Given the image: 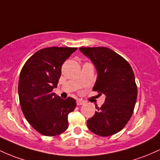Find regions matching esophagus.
<instances>
[{
	"label": "esophagus",
	"instance_id": "34e87169",
	"mask_svg": "<svg viewBox=\"0 0 160 160\" xmlns=\"http://www.w3.org/2000/svg\"><path fill=\"white\" fill-rule=\"evenodd\" d=\"M76 103H77V105L78 106H81V105H83L84 103H85V101H84V100H76Z\"/></svg>",
	"mask_w": 160,
	"mask_h": 160
}]
</instances>
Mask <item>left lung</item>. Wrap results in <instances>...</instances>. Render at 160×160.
Here are the masks:
<instances>
[{"label": "left lung", "instance_id": "obj_1", "mask_svg": "<svg viewBox=\"0 0 160 160\" xmlns=\"http://www.w3.org/2000/svg\"><path fill=\"white\" fill-rule=\"evenodd\" d=\"M96 66L98 78L93 91L106 95L100 107L96 106L94 116L87 121L95 134L107 137L126 125L133 114L138 96L134 72L128 61L105 47L80 48Z\"/></svg>", "mask_w": 160, "mask_h": 160}]
</instances>
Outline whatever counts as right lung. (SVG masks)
Instances as JSON below:
<instances>
[{
    "label": "right lung",
    "instance_id": "1",
    "mask_svg": "<svg viewBox=\"0 0 160 160\" xmlns=\"http://www.w3.org/2000/svg\"><path fill=\"white\" fill-rule=\"evenodd\" d=\"M77 48H43L28 59L20 72L18 92L21 109L38 133L53 137L68 128V115L76 107L72 98L61 99L53 92L62 64Z\"/></svg>",
    "mask_w": 160,
    "mask_h": 160
}]
</instances>
